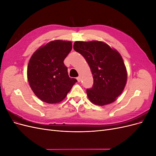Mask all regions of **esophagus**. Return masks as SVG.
Here are the masks:
<instances>
[{
	"instance_id": "1",
	"label": "esophagus",
	"mask_w": 156,
	"mask_h": 156,
	"mask_svg": "<svg viewBox=\"0 0 156 156\" xmlns=\"http://www.w3.org/2000/svg\"><path fill=\"white\" fill-rule=\"evenodd\" d=\"M77 81H78V82H81V77H78L77 78Z\"/></svg>"
}]
</instances>
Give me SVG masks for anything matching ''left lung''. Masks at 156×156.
<instances>
[{
	"instance_id": "left-lung-1",
	"label": "left lung",
	"mask_w": 156,
	"mask_h": 156,
	"mask_svg": "<svg viewBox=\"0 0 156 156\" xmlns=\"http://www.w3.org/2000/svg\"><path fill=\"white\" fill-rule=\"evenodd\" d=\"M73 49L85 58L94 84L87 90L89 100L103 106L116 100L127 83V69L119 52L101 41H76Z\"/></svg>"
}]
</instances>
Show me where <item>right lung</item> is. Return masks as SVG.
Masks as SVG:
<instances>
[{"label":"right lung","mask_w":156,"mask_h":156,"mask_svg":"<svg viewBox=\"0 0 156 156\" xmlns=\"http://www.w3.org/2000/svg\"><path fill=\"white\" fill-rule=\"evenodd\" d=\"M72 49L70 41H51L37 49L30 58L27 79L40 100L53 104L66 97L77 79L70 78L64 60Z\"/></svg>","instance_id":"right-lung-1"}]
</instances>
